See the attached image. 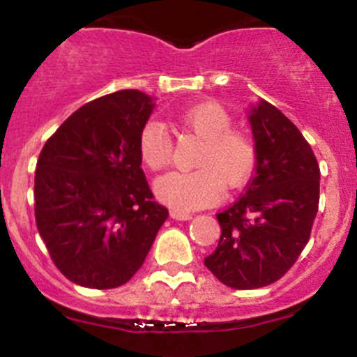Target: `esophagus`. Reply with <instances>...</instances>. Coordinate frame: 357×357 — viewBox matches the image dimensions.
<instances>
[{"instance_id": "obj_1", "label": "esophagus", "mask_w": 357, "mask_h": 357, "mask_svg": "<svg viewBox=\"0 0 357 357\" xmlns=\"http://www.w3.org/2000/svg\"><path fill=\"white\" fill-rule=\"evenodd\" d=\"M171 217L174 220H191L193 215L190 212H181V210H171Z\"/></svg>"}]
</instances>
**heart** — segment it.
Returning <instances> with one entry per match:
<instances>
[{
  "instance_id": "obj_1",
  "label": "heart",
  "mask_w": 357,
  "mask_h": 357,
  "mask_svg": "<svg viewBox=\"0 0 357 357\" xmlns=\"http://www.w3.org/2000/svg\"><path fill=\"white\" fill-rule=\"evenodd\" d=\"M178 123L204 140L191 172H171L155 181V195L162 204L188 212L208 207L222 198V190L243 186L257 166V149L246 133L231 130L232 118L220 104L202 102L183 109ZM144 164L152 171L166 169L172 160V142L162 125L150 121L138 137Z\"/></svg>"
}]
</instances>
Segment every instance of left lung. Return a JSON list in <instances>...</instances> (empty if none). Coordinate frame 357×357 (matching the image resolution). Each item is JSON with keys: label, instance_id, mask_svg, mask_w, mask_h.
<instances>
[{"label": "left lung", "instance_id": "obj_1", "mask_svg": "<svg viewBox=\"0 0 357 357\" xmlns=\"http://www.w3.org/2000/svg\"><path fill=\"white\" fill-rule=\"evenodd\" d=\"M257 167L246 191L217 213L220 239L205 258L232 289H258L279 280L310 239L320 202V167L294 123L260 99L248 111Z\"/></svg>", "mask_w": 357, "mask_h": 357}]
</instances>
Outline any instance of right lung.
Here are the masks:
<instances>
[{
  "instance_id": "1",
  "label": "right lung",
  "mask_w": 357,
  "mask_h": 357,
  "mask_svg": "<svg viewBox=\"0 0 357 357\" xmlns=\"http://www.w3.org/2000/svg\"><path fill=\"white\" fill-rule=\"evenodd\" d=\"M155 102L119 90L85 104L37 160L36 222L59 272L78 286L112 289L144 265L166 222L142 171L138 137Z\"/></svg>"
}]
</instances>
